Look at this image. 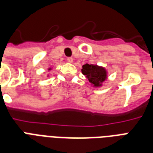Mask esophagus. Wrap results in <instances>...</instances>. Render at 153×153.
<instances>
[{"mask_svg":"<svg viewBox=\"0 0 153 153\" xmlns=\"http://www.w3.org/2000/svg\"><path fill=\"white\" fill-rule=\"evenodd\" d=\"M67 62H73V58L71 57H68L67 58Z\"/></svg>","mask_w":153,"mask_h":153,"instance_id":"34e87169","label":"esophagus"}]
</instances>
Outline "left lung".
<instances>
[{"mask_svg": "<svg viewBox=\"0 0 153 153\" xmlns=\"http://www.w3.org/2000/svg\"><path fill=\"white\" fill-rule=\"evenodd\" d=\"M82 73L88 79L89 82L94 86L98 87L102 86V83L106 79L107 73L104 67L98 65L86 64L82 66Z\"/></svg>", "mask_w": 153, "mask_h": 153, "instance_id": "1", "label": "left lung"}]
</instances>
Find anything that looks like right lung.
Wrapping results in <instances>:
<instances>
[{"label": "right lung", "mask_w": 153, "mask_h": 153, "mask_svg": "<svg viewBox=\"0 0 153 153\" xmlns=\"http://www.w3.org/2000/svg\"><path fill=\"white\" fill-rule=\"evenodd\" d=\"M49 70H51V68H49Z\"/></svg>", "instance_id": "add662e5"}]
</instances>
